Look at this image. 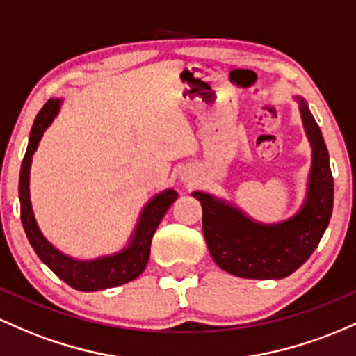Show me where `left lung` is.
Instances as JSON below:
<instances>
[{
    "label": "left lung",
    "mask_w": 356,
    "mask_h": 356,
    "mask_svg": "<svg viewBox=\"0 0 356 356\" xmlns=\"http://www.w3.org/2000/svg\"><path fill=\"white\" fill-rule=\"evenodd\" d=\"M296 99L312 157L306 199L294 216L265 225L225 199L193 193L202 206V233L211 257L232 275L261 280L291 275L312 255L331 220L334 186L326 143L306 101Z\"/></svg>",
    "instance_id": "1"
}]
</instances>
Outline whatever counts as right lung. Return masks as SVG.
Returning <instances> with one entry per match:
<instances>
[{"instance_id":"add662e5","label":"right lung","mask_w":356,"mask_h":356,"mask_svg":"<svg viewBox=\"0 0 356 356\" xmlns=\"http://www.w3.org/2000/svg\"><path fill=\"white\" fill-rule=\"evenodd\" d=\"M60 104L62 99H54L52 97V99L47 101L45 106L40 109V113L35 118L32 131H30L29 147H26V154L22 162L18 184L23 229H25L26 238H29L38 259L44 261L58 279L64 280L72 289L92 292L123 286L130 280H135L140 273L145 270L148 259H150L152 238H154L155 229L159 228L162 218L165 216L167 209L177 199V193L174 189H165L143 206L130 241L118 253L99 257L96 260H79L57 250L44 236V233L38 228L37 220H35L32 201H30V167H32V155L37 150L38 142H40L47 127L57 116Z\"/></svg>"}]
</instances>
